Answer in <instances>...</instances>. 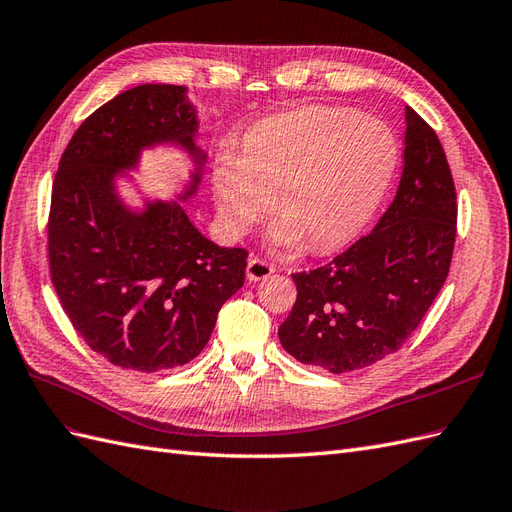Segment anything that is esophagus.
<instances>
[{
    "instance_id": "1",
    "label": "esophagus",
    "mask_w": 512,
    "mask_h": 512,
    "mask_svg": "<svg viewBox=\"0 0 512 512\" xmlns=\"http://www.w3.org/2000/svg\"><path fill=\"white\" fill-rule=\"evenodd\" d=\"M270 274H274V268L270 264H266V261H261L257 257L248 259V264H246V279L248 281H251V283L264 281V279H268Z\"/></svg>"
}]
</instances>
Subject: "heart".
Masks as SVG:
<instances>
[{"label":"heart","instance_id":"1","mask_svg":"<svg viewBox=\"0 0 512 512\" xmlns=\"http://www.w3.org/2000/svg\"><path fill=\"white\" fill-rule=\"evenodd\" d=\"M399 165L392 128L352 109L311 107L255 124L244 150H218L212 193L227 236L240 238L272 208L279 251H337L367 225Z\"/></svg>","mask_w":512,"mask_h":512}]
</instances>
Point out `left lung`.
Wrapping results in <instances>:
<instances>
[{
    "label": "left lung",
    "mask_w": 512,
    "mask_h": 512,
    "mask_svg": "<svg viewBox=\"0 0 512 512\" xmlns=\"http://www.w3.org/2000/svg\"><path fill=\"white\" fill-rule=\"evenodd\" d=\"M457 195L435 130L405 107L397 195L369 236L328 266L294 274L298 298L279 328L285 352L328 373L358 371L397 352L448 276Z\"/></svg>",
    "instance_id": "1"
}]
</instances>
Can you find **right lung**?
I'll use <instances>...</instances> for the list:
<instances>
[{
    "label": "right lung",
    "instance_id": "add662e5",
    "mask_svg": "<svg viewBox=\"0 0 512 512\" xmlns=\"http://www.w3.org/2000/svg\"><path fill=\"white\" fill-rule=\"evenodd\" d=\"M186 94L184 85L148 83L102 105L66 145L51 191L57 296L83 341L128 371L191 362L210 341L221 306L244 285V248L214 244L184 210L208 163ZM156 147L192 160L173 200L148 198L129 175ZM122 181L138 188L139 207L121 197Z\"/></svg>",
    "mask_w": 512,
    "mask_h": 512
}]
</instances>
